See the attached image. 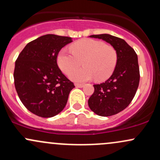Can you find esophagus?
Returning a JSON list of instances; mask_svg holds the SVG:
<instances>
[{"instance_id":"1","label":"esophagus","mask_w":160,"mask_h":160,"mask_svg":"<svg viewBox=\"0 0 160 160\" xmlns=\"http://www.w3.org/2000/svg\"><path fill=\"white\" fill-rule=\"evenodd\" d=\"M75 86H76V87H78V88H82V87H83V84L82 83H75Z\"/></svg>"}]
</instances>
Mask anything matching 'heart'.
<instances>
[{"instance_id":"obj_1","label":"heart","mask_w":160,"mask_h":160,"mask_svg":"<svg viewBox=\"0 0 160 160\" xmlns=\"http://www.w3.org/2000/svg\"><path fill=\"white\" fill-rule=\"evenodd\" d=\"M71 52L61 49L57 57L61 70L77 82H84L95 77L98 81L106 80L116 67L118 55L112 45L99 40L83 38L70 46ZM81 62L84 68L74 71ZM74 71L73 72L72 71Z\"/></svg>"}]
</instances>
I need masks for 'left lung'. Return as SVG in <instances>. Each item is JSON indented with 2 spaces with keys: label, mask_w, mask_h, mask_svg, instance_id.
Wrapping results in <instances>:
<instances>
[{
  "label": "left lung",
  "mask_w": 160,
  "mask_h": 160,
  "mask_svg": "<svg viewBox=\"0 0 160 160\" xmlns=\"http://www.w3.org/2000/svg\"><path fill=\"white\" fill-rule=\"evenodd\" d=\"M110 43L116 50L118 61L113 73L106 82L95 84L89 97L90 109L100 116H112L127 108L134 99L140 82L138 55L122 38L108 34L92 35Z\"/></svg>",
  "instance_id": "1"
}]
</instances>
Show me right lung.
I'll list each match as a JSON object with an SVG mask.
<instances>
[{
	"label": "right lung",
	"instance_id": "1",
	"mask_svg": "<svg viewBox=\"0 0 160 160\" xmlns=\"http://www.w3.org/2000/svg\"><path fill=\"white\" fill-rule=\"evenodd\" d=\"M71 42L68 36L45 35L28 43L19 54L13 72L15 88L32 113L51 118L65 107L75 86L58 68L57 57Z\"/></svg>",
	"mask_w": 160,
	"mask_h": 160
}]
</instances>
